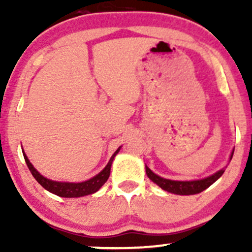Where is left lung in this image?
<instances>
[{
  "label": "left lung",
  "instance_id": "8db88e82",
  "mask_svg": "<svg viewBox=\"0 0 252 252\" xmlns=\"http://www.w3.org/2000/svg\"><path fill=\"white\" fill-rule=\"evenodd\" d=\"M233 155V153H232ZM231 155V158H232ZM225 172V169L219 170L216 174L209 176L206 179H201V180H194V181H173L168 180V179H163L161 176L154 174L148 168V166H146V173L148 175V178L153 182H155L158 187L167 190V192L174 193V194H180V195H190V194H196V193H200L202 190L209 189L213 182H216L219 178L222 175V173Z\"/></svg>",
  "mask_w": 252,
  "mask_h": 252
}]
</instances>
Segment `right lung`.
Masks as SVG:
<instances>
[{
  "mask_svg": "<svg viewBox=\"0 0 252 252\" xmlns=\"http://www.w3.org/2000/svg\"><path fill=\"white\" fill-rule=\"evenodd\" d=\"M118 152H120V148H118L116 152H115V154L111 156L109 163L106 164L105 168H104L99 174L94 176V178L90 179L88 181L78 182V184H73V182H58L52 181L50 179H46L45 176H42L33 166H32V163L30 162L27 156H26L24 152L22 153H24L25 161L26 163H27L28 168L31 170L32 175L35 178V180L41 185L43 189H47L48 192L53 193V194L63 196V198H78V196H84L97 192V190L105 184L106 180L109 179L112 160H114V158L116 156Z\"/></svg>",
  "mask_w": 252,
  "mask_h": 252,
  "instance_id": "right-lung-1",
  "label": "right lung"
}]
</instances>
